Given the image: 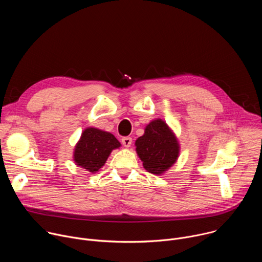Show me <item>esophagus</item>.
Here are the masks:
<instances>
[{"label":"esophagus","mask_w":262,"mask_h":262,"mask_svg":"<svg viewBox=\"0 0 262 262\" xmlns=\"http://www.w3.org/2000/svg\"><path fill=\"white\" fill-rule=\"evenodd\" d=\"M132 142H133V140L130 137H124L121 139V143L124 147H129L132 145Z\"/></svg>","instance_id":"esophagus-1"}]
</instances>
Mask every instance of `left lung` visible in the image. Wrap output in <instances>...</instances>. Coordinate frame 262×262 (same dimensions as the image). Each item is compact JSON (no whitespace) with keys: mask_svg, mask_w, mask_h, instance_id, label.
Instances as JSON below:
<instances>
[{"mask_svg":"<svg viewBox=\"0 0 262 262\" xmlns=\"http://www.w3.org/2000/svg\"><path fill=\"white\" fill-rule=\"evenodd\" d=\"M136 150L144 167L155 175H160L176 162L179 156L178 141L160 119L151 121L145 134L136 141Z\"/></svg>","mask_w":262,"mask_h":262,"instance_id":"8db88e82","label":"left lung"}]
</instances>
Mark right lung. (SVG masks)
Listing matches in <instances>:
<instances>
[{
  "instance_id": "right-lung-1",
  "label": "right lung",
  "mask_w": 262,
  "mask_h": 262,
  "mask_svg": "<svg viewBox=\"0 0 262 262\" xmlns=\"http://www.w3.org/2000/svg\"><path fill=\"white\" fill-rule=\"evenodd\" d=\"M121 145L110 133L89 127L81 136L74 152V160L77 165L91 172H97L106 162L113 149Z\"/></svg>"
}]
</instances>
